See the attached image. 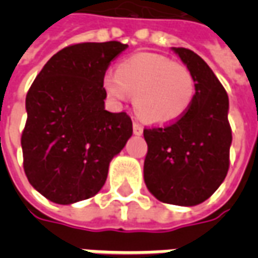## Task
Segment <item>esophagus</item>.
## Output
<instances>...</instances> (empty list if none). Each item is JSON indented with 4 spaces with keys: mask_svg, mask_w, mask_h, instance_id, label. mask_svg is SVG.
Returning <instances> with one entry per match:
<instances>
[{
    "mask_svg": "<svg viewBox=\"0 0 258 258\" xmlns=\"http://www.w3.org/2000/svg\"><path fill=\"white\" fill-rule=\"evenodd\" d=\"M133 130H134V134L141 135L142 134V131H144V127H142L138 121H134V124H133Z\"/></svg>",
    "mask_w": 258,
    "mask_h": 258,
    "instance_id": "1",
    "label": "esophagus"
}]
</instances>
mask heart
<instances>
[{"label":"heart","mask_w":258,"mask_h":258,"mask_svg":"<svg viewBox=\"0 0 258 258\" xmlns=\"http://www.w3.org/2000/svg\"><path fill=\"white\" fill-rule=\"evenodd\" d=\"M103 87L107 95L117 102L134 95L135 112L153 124L170 123L181 117L190 106L196 90L189 69L151 52L124 59L117 73H106Z\"/></svg>","instance_id":"heart-1"}]
</instances>
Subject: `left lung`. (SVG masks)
Segmentation results:
<instances>
[{"label": "left lung", "instance_id": "8db88e82", "mask_svg": "<svg viewBox=\"0 0 258 258\" xmlns=\"http://www.w3.org/2000/svg\"><path fill=\"white\" fill-rule=\"evenodd\" d=\"M195 79L194 99L177 120L144 128L148 144L144 178L163 203L195 206L214 194L227 177L232 131L228 95L199 55L174 48Z\"/></svg>", "mask_w": 258, "mask_h": 258}]
</instances>
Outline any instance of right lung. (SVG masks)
Wrapping results in <instances>:
<instances>
[{"instance_id": "right-lung-1", "label": "right lung", "mask_w": 258, "mask_h": 258, "mask_svg": "<svg viewBox=\"0 0 258 258\" xmlns=\"http://www.w3.org/2000/svg\"><path fill=\"white\" fill-rule=\"evenodd\" d=\"M127 44L80 42L60 49L26 95L23 168L48 200L70 205L99 192L109 163L133 134L125 112L105 110L103 79Z\"/></svg>"}]
</instances>
